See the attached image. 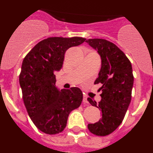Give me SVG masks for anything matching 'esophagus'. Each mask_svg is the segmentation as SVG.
Segmentation results:
<instances>
[{
    "mask_svg": "<svg viewBox=\"0 0 153 153\" xmlns=\"http://www.w3.org/2000/svg\"><path fill=\"white\" fill-rule=\"evenodd\" d=\"M83 103H88V101H87V97H86V96H83Z\"/></svg>",
    "mask_w": 153,
    "mask_h": 153,
    "instance_id": "1",
    "label": "esophagus"
}]
</instances>
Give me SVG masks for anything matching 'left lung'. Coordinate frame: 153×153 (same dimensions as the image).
<instances>
[{
	"mask_svg": "<svg viewBox=\"0 0 153 153\" xmlns=\"http://www.w3.org/2000/svg\"><path fill=\"white\" fill-rule=\"evenodd\" d=\"M86 42L101 58V69L94 83H101V100L97 103L89 97L92 106L102 111V118L88 124L97 136L110 134L123 120L132 97L134 82L132 64L123 52L114 44L103 39H89Z\"/></svg>",
	"mask_w": 153,
	"mask_h": 153,
	"instance_id": "1",
	"label": "left lung"
}]
</instances>
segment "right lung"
I'll return each mask as SVG.
<instances>
[{
  "label": "right lung",
  "instance_id": "1",
  "mask_svg": "<svg viewBox=\"0 0 153 153\" xmlns=\"http://www.w3.org/2000/svg\"><path fill=\"white\" fill-rule=\"evenodd\" d=\"M85 40L78 36L49 37L34 46L23 60L19 82L24 105L34 125L46 134L61 132L70 112L83 100L78 87L59 90L54 73L61 70L66 51Z\"/></svg>",
  "mask_w": 153,
  "mask_h": 153
}]
</instances>
